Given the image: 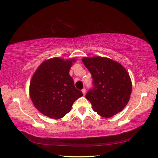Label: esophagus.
<instances>
[{
	"mask_svg": "<svg viewBox=\"0 0 158 158\" xmlns=\"http://www.w3.org/2000/svg\"><path fill=\"white\" fill-rule=\"evenodd\" d=\"M81 92H82V93L83 94V95H85V92H86V89H85V88H83V89L81 90Z\"/></svg>",
	"mask_w": 158,
	"mask_h": 158,
	"instance_id": "obj_1",
	"label": "esophagus"
}]
</instances>
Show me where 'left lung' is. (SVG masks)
Segmentation results:
<instances>
[{
	"label": "left lung",
	"mask_w": 158,
	"mask_h": 158,
	"mask_svg": "<svg viewBox=\"0 0 158 158\" xmlns=\"http://www.w3.org/2000/svg\"><path fill=\"white\" fill-rule=\"evenodd\" d=\"M82 62L93 79V88L85 98L94 110L106 118L122 111L132 92V81L126 70L117 62L103 57L83 58Z\"/></svg>",
	"instance_id": "obj_1"
}]
</instances>
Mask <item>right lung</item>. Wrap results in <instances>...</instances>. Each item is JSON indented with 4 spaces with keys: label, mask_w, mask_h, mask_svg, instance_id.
<instances>
[{
    "label": "right lung",
    "mask_w": 158,
    "mask_h": 158,
    "mask_svg": "<svg viewBox=\"0 0 158 158\" xmlns=\"http://www.w3.org/2000/svg\"><path fill=\"white\" fill-rule=\"evenodd\" d=\"M75 59L53 58L43 62L30 83V96L39 111L53 119L69 113L73 104L83 96L75 88L69 70Z\"/></svg>",
    "instance_id": "add662e5"
}]
</instances>
